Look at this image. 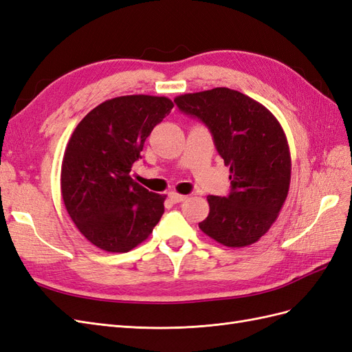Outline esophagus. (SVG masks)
<instances>
[{"label": "esophagus", "instance_id": "34e87169", "mask_svg": "<svg viewBox=\"0 0 352 352\" xmlns=\"http://www.w3.org/2000/svg\"><path fill=\"white\" fill-rule=\"evenodd\" d=\"M168 198L172 199L173 202H182V201H185L188 197H186V195L176 194V192H170V194H168Z\"/></svg>", "mask_w": 352, "mask_h": 352}]
</instances>
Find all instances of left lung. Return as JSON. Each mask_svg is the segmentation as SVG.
Returning <instances> with one entry per match:
<instances>
[{
    "instance_id": "1",
    "label": "left lung",
    "mask_w": 352,
    "mask_h": 352,
    "mask_svg": "<svg viewBox=\"0 0 352 352\" xmlns=\"http://www.w3.org/2000/svg\"><path fill=\"white\" fill-rule=\"evenodd\" d=\"M179 110L199 119L230 168L228 197L208 195L199 229L232 248L257 242L278 219L291 184V154L278 119L263 104L229 88L175 98Z\"/></svg>"
}]
</instances>
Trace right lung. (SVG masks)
I'll list each match as a JSON object with an SVG mask.
<instances>
[{
    "label": "right lung",
    "instance_id": "add662e5",
    "mask_svg": "<svg viewBox=\"0 0 352 352\" xmlns=\"http://www.w3.org/2000/svg\"><path fill=\"white\" fill-rule=\"evenodd\" d=\"M173 109L172 100L124 95L104 101L72 133L61 164V197L82 235L107 252H127L164 212L158 195L131 177L144 142Z\"/></svg>",
    "mask_w": 352,
    "mask_h": 352
}]
</instances>
